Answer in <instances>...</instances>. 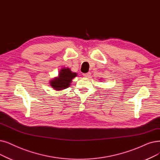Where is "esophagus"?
<instances>
[{"label":"esophagus","mask_w":160,"mask_h":160,"mask_svg":"<svg viewBox=\"0 0 160 160\" xmlns=\"http://www.w3.org/2000/svg\"><path fill=\"white\" fill-rule=\"evenodd\" d=\"M90 75H91V73H90V72H87V73H83V76H84V77H86V78H88Z\"/></svg>","instance_id":"obj_1"}]
</instances>
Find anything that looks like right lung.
<instances>
[{"label": "right lung", "instance_id": "right-lung-1", "mask_svg": "<svg viewBox=\"0 0 160 160\" xmlns=\"http://www.w3.org/2000/svg\"><path fill=\"white\" fill-rule=\"evenodd\" d=\"M76 76L77 74L72 72L69 68H62L59 72L58 77L50 80V84L53 89L61 91L70 86L72 80Z\"/></svg>", "mask_w": 160, "mask_h": 160}]
</instances>
